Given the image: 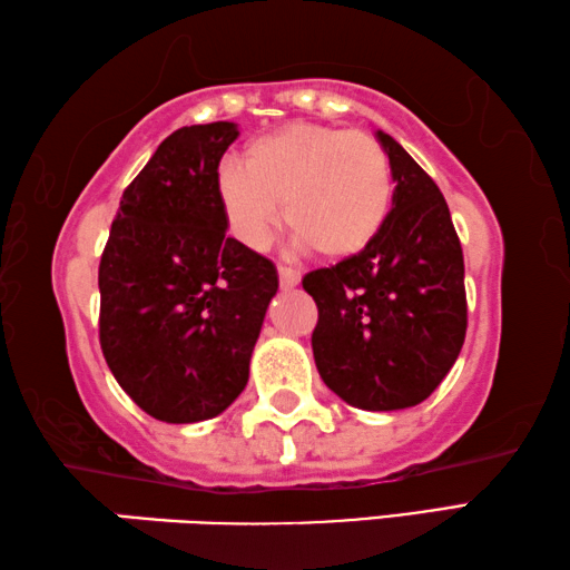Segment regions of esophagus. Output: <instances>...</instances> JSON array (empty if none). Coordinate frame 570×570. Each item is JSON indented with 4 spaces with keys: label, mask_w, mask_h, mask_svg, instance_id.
<instances>
[{
    "label": "esophagus",
    "mask_w": 570,
    "mask_h": 570,
    "mask_svg": "<svg viewBox=\"0 0 570 570\" xmlns=\"http://www.w3.org/2000/svg\"><path fill=\"white\" fill-rule=\"evenodd\" d=\"M277 275H279V285L285 287V291H293V287L301 285V269L295 267H287V265H279L277 267Z\"/></svg>",
    "instance_id": "34e87169"
}]
</instances>
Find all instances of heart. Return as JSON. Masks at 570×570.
<instances>
[{"mask_svg": "<svg viewBox=\"0 0 570 570\" xmlns=\"http://www.w3.org/2000/svg\"><path fill=\"white\" fill-rule=\"evenodd\" d=\"M245 167L217 173V203L239 245L263 249L283 223L297 247L347 259L381 235L393 207V167L373 135L293 122L255 139Z\"/></svg>", "mask_w": 570, "mask_h": 570, "instance_id": "1", "label": "heart"}]
</instances>
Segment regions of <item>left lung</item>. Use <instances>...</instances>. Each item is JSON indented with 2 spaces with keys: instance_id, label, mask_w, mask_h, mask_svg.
Returning <instances> with one entry per match:
<instances>
[{
  "instance_id": "obj_1",
  "label": "left lung",
  "mask_w": 570,
  "mask_h": 570,
  "mask_svg": "<svg viewBox=\"0 0 570 570\" xmlns=\"http://www.w3.org/2000/svg\"><path fill=\"white\" fill-rule=\"evenodd\" d=\"M395 193L363 253L313 269V355L323 383L363 411L423 403L458 361L465 327V267L451 209L431 175L377 129Z\"/></svg>"
}]
</instances>
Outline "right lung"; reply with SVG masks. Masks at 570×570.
Returning a JSON list of instances; mask_svg holds the SVG:
<instances>
[{
	"mask_svg": "<svg viewBox=\"0 0 570 570\" xmlns=\"http://www.w3.org/2000/svg\"><path fill=\"white\" fill-rule=\"evenodd\" d=\"M235 122L179 127L119 199L99 263V345L163 423L215 417L245 391L277 269L225 237L217 167Z\"/></svg>",
	"mask_w": 570,
	"mask_h": 570,
	"instance_id": "1",
	"label": "right lung"
}]
</instances>
